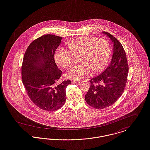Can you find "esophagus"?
I'll list each match as a JSON object with an SVG mask.
<instances>
[{
  "label": "esophagus",
  "instance_id": "34e87169",
  "mask_svg": "<svg viewBox=\"0 0 150 150\" xmlns=\"http://www.w3.org/2000/svg\"><path fill=\"white\" fill-rule=\"evenodd\" d=\"M72 82H80V80H73V81H71Z\"/></svg>",
  "mask_w": 150,
  "mask_h": 150
}]
</instances>
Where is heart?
<instances>
[{
  "instance_id": "heart-1",
  "label": "heart",
  "mask_w": 150,
  "mask_h": 150,
  "mask_svg": "<svg viewBox=\"0 0 150 150\" xmlns=\"http://www.w3.org/2000/svg\"><path fill=\"white\" fill-rule=\"evenodd\" d=\"M69 50L58 48L54 58L56 64L62 68L69 67L72 56L80 55L79 63L66 73L67 77L73 80H79L89 75L92 70L98 73L106 67L111 54L109 42L105 39L92 37H83L73 39L67 43Z\"/></svg>"
}]
</instances>
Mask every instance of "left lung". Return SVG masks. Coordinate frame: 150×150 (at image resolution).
Masks as SVG:
<instances>
[{
  "label": "left lung",
  "instance_id": "1",
  "mask_svg": "<svg viewBox=\"0 0 150 150\" xmlns=\"http://www.w3.org/2000/svg\"><path fill=\"white\" fill-rule=\"evenodd\" d=\"M103 33L113 43L112 58L107 68L91 79L90 88L85 96L87 104L97 109L108 107L119 99L125 89L128 73L126 54L121 43L109 33Z\"/></svg>",
  "mask_w": 150,
  "mask_h": 150
}]
</instances>
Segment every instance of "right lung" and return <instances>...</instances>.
Instances as JSON below:
<instances>
[{
	"label": "right lung",
	"instance_id": "obj_1",
	"mask_svg": "<svg viewBox=\"0 0 150 150\" xmlns=\"http://www.w3.org/2000/svg\"><path fill=\"white\" fill-rule=\"evenodd\" d=\"M62 37L46 34L33 41L25 53L22 65V80L30 100L40 108L53 111L66 101L65 89L70 80L59 85L62 71L55 62V52Z\"/></svg>",
	"mask_w": 150,
	"mask_h": 150
}]
</instances>
